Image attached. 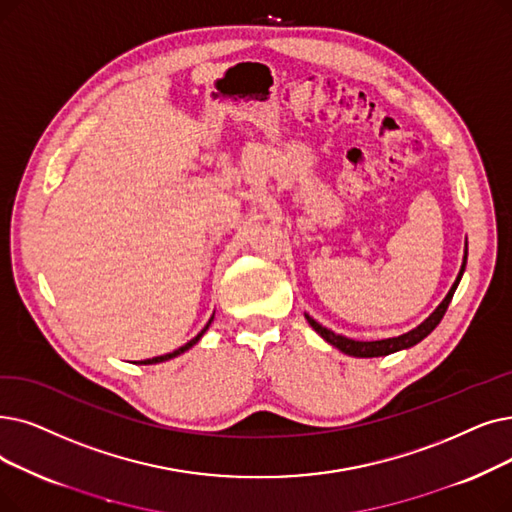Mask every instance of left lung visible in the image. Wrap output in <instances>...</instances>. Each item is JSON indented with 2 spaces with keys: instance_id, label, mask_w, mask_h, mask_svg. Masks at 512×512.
Returning a JSON list of instances; mask_svg holds the SVG:
<instances>
[{
  "instance_id": "8db88e82",
  "label": "left lung",
  "mask_w": 512,
  "mask_h": 512,
  "mask_svg": "<svg viewBox=\"0 0 512 512\" xmlns=\"http://www.w3.org/2000/svg\"><path fill=\"white\" fill-rule=\"evenodd\" d=\"M466 255H469V249H464V259H462V268L450 288V293L446 295V299H443L437 309L433 311V314L418 324L416 328H412L410 332H406V335H399V337H391V339H381V341H355V339H347L343 335H337V332L328 330L326 326H322L320 322H316L314 318H311L309 314H305V320L309 322V326L314 328L318 335L330 343L332 347H337L339 351L347 353V355H353V358H381V355H389V353H395V351H402V349H408V347H414L416 343H420L422 339H425L427 335H431V332L435 330V326L441 322L443 314H446V309L456 293V288L460 284V278L464 274V268H466Z\"/></svg>"
}]
</instances>
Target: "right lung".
I'll return each instance as SVG.
<instances>
[{
  "label": "right lung",
  "instance_id": "right-lung-1",
  "mask_svg": "<svg viewBox=\"0 0 512 512\" xmlns=\"http://www.w3.org/2000/svg\"><path fill=\"white\" fill-rule=\"evenodd\" d=\"M213 320V318H211ZM211 320L207 322V326L201 330V332H198V335L192 339V341H188L186 345H182L180 349H175V351H171V353H165V355H157V358H150V360H142V362H138V364H159V362H167V360H171V358H177V355H180V353H184V351H188L192 345H196L198 341H201V337L205 335V332H207V328H209V324H211Z\"/></svg>",
  "mask_w": 512,
  "mask_h": 512
}]
</instances>
